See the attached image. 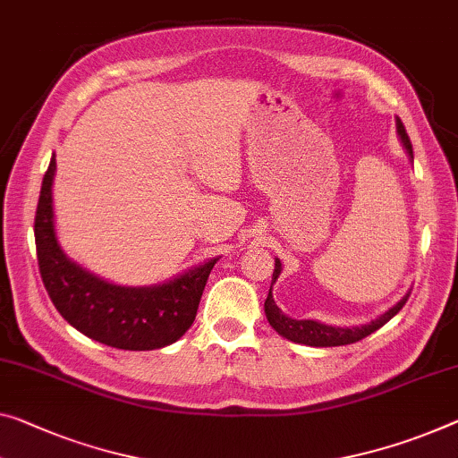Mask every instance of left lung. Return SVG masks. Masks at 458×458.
I'll use <instances>...</instances> for the list:
<instances>
[{"instance_id":"obj_1","label":"left lung","mask_w":458,"mask_h":458,"mask_svg":"<svg viewBox=\"0 0 458 458\" xmlns=\"http://www.w3.org/2000/svg\"><path fill=\"white\" fill-rule=\"evenodd\" d=\"M397 132L401 137V143L405 145L407 153H410V157L413 159L411 140H410V137H407L405 126L401 121H397ZM278 274H280V259H276V266H274L272 284L276 283ZM407 297H410V294H407ZM407 297L401 299L395 307L389 309V311L381 315L378 319L370 321V323H367V326H360V327H332V326H323V323L311 321V319L286 318V315L280 311V309L276 307V302H274V299H272V286H270L268 299H266V302H264V311H266V318H268V321H270V326L276 329L280 335H284L286 340L305 344V346H315V348L346 346V344H354L358 340H362V337L370 335L372 332H377V329L383 327L391 318H395V315L401 311V309H403V305L407 302Z\"/></svg>"}]
</instances>
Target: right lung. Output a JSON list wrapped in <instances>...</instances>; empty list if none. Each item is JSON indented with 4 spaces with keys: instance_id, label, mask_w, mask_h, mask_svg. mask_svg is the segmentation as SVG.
<instances>
[{
    "instance_id": "add662e5",
    "label": "right lung",
    "mask_w": 458,
    "mask_h": 458,
    "mask_svg": "<svg viewBox=\"0 0 458 458\" xmlns=\"http://www.w3.org/2000/svg\"><path fill=\"white\" fill-rule=\"evenodd\" d=\"M55 157L42 178L34 216V239L40 278L61 318L91 340L121 350H157L170 346L188 332L196 319L210 259L172 283L129 288L104 283L81 270L61 251L53 223Z\"/></svg>"
}]
</instances>
